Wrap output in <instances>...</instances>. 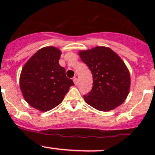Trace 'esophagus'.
Instances as JSON below:
<instances>
[{
	"mask_svg": "<svg viewBox=\"0 0 155 155\" xmlns=\"http://www.w3.org/2000/svg\"><path fill=\"white\" fill-rule=\"evenodd\" d=\"M73 80H74V84H75L76 85H77L78 83H79V76L76 75V76L74 77V79H73Z\"/></svg>",
	"mask_w": 155,
	"mask_h": 155,
	"instance_id": "1",
	"label": "esophagus"
}]
</instances>
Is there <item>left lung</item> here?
Listing matches in <instances>:
<instances>
[{
    "label": "left lung",
    "instance_id": "1",
    "mask_svg": "<svg viewBox=\"0 0 155 155\" xmlns=\"http://www.w3.org/2000/svg\"><path fill=\"white\" fill-rule=\"evenodd\" d=\"M79 56L91 71L93 79L91 91L84 95L87 104L102 111L122 104L129 93L130 78L120 57L104 47L81 51Z\"/></svg>",
    "mask_w": 155,
    "mask_h": 155
}]
</instances>
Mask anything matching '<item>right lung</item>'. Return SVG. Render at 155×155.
<instances>
[{
	"label": "right lung",
	"mask_w": 155,
	"mask_h": 155,
	"mask_svg": "<svg viewBox=\"0 0 155 155\" xmlns=\"http://www.w3.org/2000/svg\"><path fill=\"white\" fill-rule=\"evenodd\" d=\"M61 51L54 47L39 49L21 72L19 84L24 98L32 107L47 111L63 100L74 81L59 64Z\"/></svg>",
	"instance_id": "obj_1"
}]
</instances>
